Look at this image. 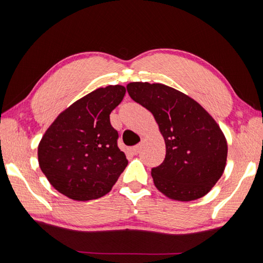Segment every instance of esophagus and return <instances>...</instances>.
<instances>
[{
    "mask_svg": "<svg viewBox=\"0 0 263 263\" xmlns=\"http://www.w3.org/2000/svg\"><path fill=\"white\" fill-rule=\"evenodd\" d=\"M140 150H141V143H139V144H137V146L131 148V152H132L133 154H135V155L140 153Z\"/></svg>",
    "mask_w": 263,
    "mask_h": 263,
    "instance_id": "34e87169",
    "label": "esophagus"
}]
</instances>
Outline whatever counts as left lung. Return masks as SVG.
<instances>
[{"label":"left lung","instance_id":"1","mask_svg":"<svg viewBox=\"0 0 263 263\" xmlns=\"http://www.w3.org/2000/svg\"><path fill=\"white\" fill-rule=\"evenodd\" d=\"M127 92L153 113L166 143L163 163L152 168L154 183L178 201L202 198L224 173L227 142L202 106L161 83L131 82Z\"/></svg>","mask_w":263,"mask_h":263}]
</instances>
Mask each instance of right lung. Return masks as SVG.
Segmentation results:
<instances>
[{
  "mask_svg": "<svg viewBox=\"0 0 263 263\" xmlns=\"http://www.w3.org/2000/svg\"><path fill=\"white\" fill-rule=\"evenodd\" d=\"M125 95L123 86L98 88L62 111L38 146V161L49 183L78 201L107 194L127 166L109 114Z\"/></svg>",
  "mask_w": 263,
  "mask_h": 263,
  "instance_id": "1",
  "label": "right lung"
}]
</instances>
